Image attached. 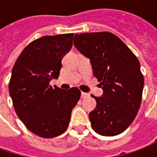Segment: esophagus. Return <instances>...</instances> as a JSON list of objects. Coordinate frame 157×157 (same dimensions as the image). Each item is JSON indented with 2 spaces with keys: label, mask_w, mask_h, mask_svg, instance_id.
Instances as JSON below:
<instances>
[{
  "label": "esophagus",
  "mask_w": 157,
  "mask_h": 157,
  "mask_svg": "<svg viewBox=\"0 0 157 157\" xmlns=\"http://www.w3.org/2000/svg\"><path fill=\"white\" fill-rule=\"evenodd\" d=\"M89 97V94L88 93H85V92H82L81 93V98H88Z\"/></svg>",
  "instance_id": "obj_1"
}]
</instances>
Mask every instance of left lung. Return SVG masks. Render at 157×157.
<instances>
[{"label": "left lung", "instance_id": "1", "mask_svg": "<svg viewBox=\"0 0 157 157\" xmlns=\"http://www.w3.org/2000/svg\"><path fill=\"white\" fill-rule=\"evenodd\" d=\"M74 44L90 61L103 90L89 117L93 130L104 136L123 133L140 109L144 79L138 59L110 32L75 34Z\"/></svg>", "mask_w": 157, "mask_h": 157}]
</instances>
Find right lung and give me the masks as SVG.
Wrapping results in <instances>:
<instances>
[{"label":"right lung","mask_w":157,"mask_h":157,"mask_svg":"<svg viewBox=\"0 0 157 157\" xmlns=\"http://www.w3.org/2000/svg\"><path fill=\"white\" fill-rule=\"evenodd\" d=\"M73 33L45 36L29 44L12 69L9 91L17 116L33 133L52 138L67 128L81 91L49 85L57 79L61 60L71 50Z\"/></svg>","instance_id":"obj_1"}]
</instances>
